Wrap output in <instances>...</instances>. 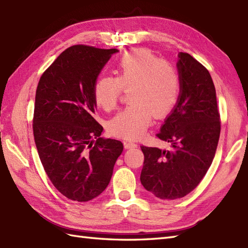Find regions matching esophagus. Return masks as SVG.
I'll return each mask as SVG.
<instances>
[{
	"label": "esophagus",
	"mask_w": 248,
	"mask_h": 248,
	"mask_svg": "<svg viewBox=\"0 0 248 248\" xmlns=\"http://www.w3.org/2000/svg\"><path fill=\"white\" fill-rule=\"evenodd\" d=\"M124 148L125 149H135L137 148V145L133 140H124Z\"/></svg>",
	"instance_id": "esophagus-1"
}]
</instances>
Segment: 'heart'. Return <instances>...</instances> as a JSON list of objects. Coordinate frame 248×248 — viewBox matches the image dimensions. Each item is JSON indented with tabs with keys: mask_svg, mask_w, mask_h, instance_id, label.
I'll list each match as a JSON object with an SVG mask.
<instances>
[{
	"mask_svg": "<svg viewBox=\"0 0 248 248\" xmlns=\"http://www.w3.org/2000/svg\"><path fill=\"white\" fill-rule=\"evenodd\" d=\"M115 75L101 76L93 88L94 100L105 111L116 108L122 90H128L131 101L108 123L114 135L124 138L141 136L152 116L163 117L177 101L180 78L169 62L159 60L148 49H136L119 58Z\"/></svg>",
	"mask_w": 248,
	"mask_h": 248,
	"instance_id": "heart-1",
	"label": "heart"
}]
</instances>
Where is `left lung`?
I'll return each instance as SVG.
<instances>
[{"label": "left lung", "mask_w": 248, "mask_h": 248, "mask_svg": "<svg viewBox=\"0 0 248 248\" xmlns=\"http://www.w3.org/2000/svg\"><path fill=\"white\" fill-rule=\"evenodd\" d=\"M177 101L157 137L169 149L140 146L145 155L140 182L162 200L184 198L197 187L215 157L220 137V114L209 72L186 53H178Z\"/></svg>", "instance_id": "left-lung-1"}]
</instances>
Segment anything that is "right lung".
<instances>
[{
    "instance_id": "obj_1",
    "label": "right lung",
    "mask_w": 248,
    "mask_h": 248,
    "mask_svg": "<svg viewBox=\"0 0 248 248\" xmlns=\"http://www.w3.org/2000/svg\"><path fill=\"white\" fill-rule=\"evenodd\" d=\"M118 49L75 45L65 49L40 78L33 136L50 182L65 198L88 202L103 192L124 150L122 141L100 137L93 88Z\"/></svg>"
}]
</instances>
